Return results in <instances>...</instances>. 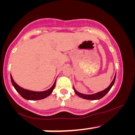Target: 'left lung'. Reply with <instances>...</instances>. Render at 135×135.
<instances>
[{
  "label": "left lung",
  "mask_w": 135,
  "mask_h": 135,
  "mask_svg": "<svg viewBox=\"0 0 135 135\" xmlns=\"http://www.w3.org/2000/svg\"><path fill=\"white\" fill-rule=\"evenodd\" d=\"M115 76H116V73L115 74V76H114V79H113L112 81L111 84H110V85L108 87V88H106V89H104V90L101 91L97 92V93H96L89 94V95L81 93H80V92L78 91H76L75 88L73 87V88H74V91L78 96L82 98V99H87V100H99V99H100L101 98H103V97L105 96V95L107 94V93H108V92L110 90V89H111L112 87L113 86V85H114V81H115Z\"/></svg>",
  "instance_id": "1"
}]
</instances>
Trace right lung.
<instances>
[{"label": "right lung", "mask_w": 135, "mask_h": 135, "mask_svg": "<svg viewBox=\"0 0 135 135\" xmlns=\"http://www.w3.org/2000/svg\"><path fill=\"white\" fill-rule=\"evenodd\" d=\"M11 81H12V84L16 90L18 92L19 94L23 98L26 99V100H40V99H43L48 97L54 91V88H55V83H56V80H55V82H54V85L51 87L49 89L44 91H34L28 90V89H24V88H21L20 85H17L15 81L13 80V78L12 75L10 74Z\"/></svg>", "instance_id": "1"}]
</instances>
